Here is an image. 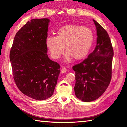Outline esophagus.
Returning a JSON list of instances; mask_svg holds the SVG:
<instances>
[{
    "mask_svg": "<svg viewBox=\"0 0 127 127\" xmlns=\"http://www.w3.org/2000/svg\"><path fill=\"white\" fill-rule=\"evenodd\" d=\"M67 72V69H66V68L65 67H63L61 69V73H65V72Z\"/></svg>",
    "mask_w": 127,
    "mask_h": 127,
    "instance_id": "1",
    "label": "esophagus"
}]
</instances>
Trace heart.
I'll list each match as a JSON object with an SVG mask.
<instances>
[{"mask_svg": "<svg viewBox=\"0 0 127 127\" xmlns=\"http://www.w3.org/2000/svg\"><path fill=\"white\" fill-rule=\"evenodd\" d=\"M93 39V33L89 28L69 24L59 28L56 37L48 36L46 45L54 59H58L63 55L65 47L66 61H69L72 58L81 60L88 55Z\"/></svg>", "mask_w": 127, "mask_h": 127, "instance_id": "1", "label": "heart"}]
</instances>
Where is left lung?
Returning a JSON list of instances; mask_svg holds the SVG:
<instances>
[{
  "instance_id": "obj_1",
  "label": "left lung",
  "mask_w": 127,
  "mask_h": 127,
  "mask_svg": "<svg viewBox=\"0 0 127 127\" xmlns=\"http://www.w3.org/2000/svg\"><path fill=\"white\" fill-rule=\"evenodd\" d=\"M96 28L95 49L81 63L73 66L75 71V95L83 102L99 98L109 85L112 77L114 50L107 31L93 20Z\"/></svg>"
}]
</instances>
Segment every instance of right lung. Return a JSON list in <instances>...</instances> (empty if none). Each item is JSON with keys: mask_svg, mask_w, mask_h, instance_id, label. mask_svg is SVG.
<instances>
[{"mask_svg": "<svg viewBox=\"0 0 127 127\" xmlns=\"http://www.w3.org/2000/svg\"><path fill=\"white\" fill-rule=\"evenodd\" d=\"M48 19L28 21L14 38L10 51L14 81L23 94L43 100L51 97L57 83L60 66L47 54Z\"/></svg>", "mask_w": 127, "mask_h": 127, "instance_id": "right-lung-1", "label": "right lung"}]
</instances>
